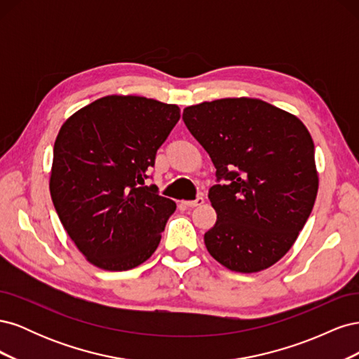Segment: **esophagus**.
<instances>
[{
	"mask_svg": "<svg viewBox=\"0 0 359 359\" xmlns=\"http://www.w3.org/2000/svg\"><path fill=\"white\" fill-rule=\"evenodd\" d=\"M203 203V198H196L194 201H182L181 202V205H184V206H187V208H194V206H199V205H202Z\"/></svg>",
	"mask_w": 359,
	"mask_h": 359,
	"instance_id": "1",
	"label": "esophagus"
}]
</instances>
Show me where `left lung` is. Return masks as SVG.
<instances>
[{
	"label": "left lung",
	"mask_w": 359,
	"mask_h": 359,
	"mask_svg": "<svg viewBox=\"0 0 359 359\" xmlns=\"http://www.w3.org/2000/svg\"><path fill=\"white\" fill-rule=\"evenodd\" d=\"M184 124L210 154L217 181L208 198L217 222L210 255L236 273H257L283 257L310 217L319 177L307 127L259 99L189 106Z\"/></svg>",
	"instance_id": "obj_1"
}]
</instances>
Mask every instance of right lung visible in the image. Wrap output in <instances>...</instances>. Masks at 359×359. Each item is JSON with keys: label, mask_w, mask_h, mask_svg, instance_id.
<instances>
[{"label": "right lung", "mask_w": 359, "mask_h": 359, "mask_svg": "<svg viewBox=\"0 0 359 359\" xmlns=\"http://www.w3.org/2000/svg\"><path fill=\"white\" fill-rule=\"evenodd\" d=\"M180 116L177 104L106 95L60 128L50 196L64 229L93 265L127 271L156 252L177 205L145 180Z\"/></svg>", "instance_id": "right-lung-1"}]
</instances>
